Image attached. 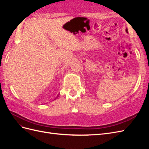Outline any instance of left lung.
<instances>
[{"instance_id": "1", "label": "left lung", "mask_w": 149, "mask_h": 149, "mask_svg": "<svg viewBox=\"0 0 149 149\" xmlns=\"http://www.w3.org/2000/svg\"><path fill=\"white\" fill-rule=\"evenodd\" d=\"M126 32H127V33H128V31H127V29H126Z\"/></svg>"}]
</instances>
